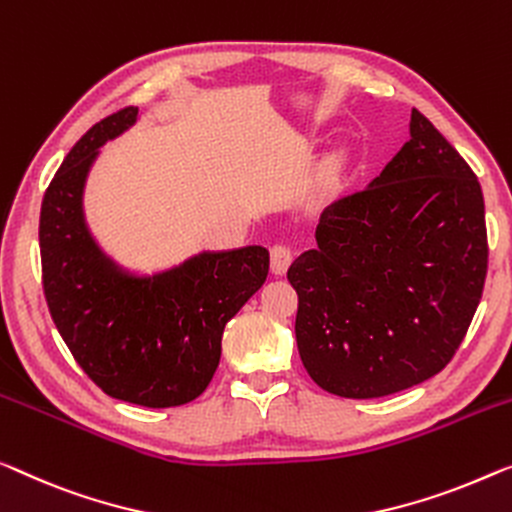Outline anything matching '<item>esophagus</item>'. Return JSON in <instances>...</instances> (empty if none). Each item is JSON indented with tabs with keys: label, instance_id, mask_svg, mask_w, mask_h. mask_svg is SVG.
I'll list each match as a JSON object with an SVG mask.
<instances>
[{
	"label": "esophagus",
	"instance_id": "esophagus-1",
	"mask_svg": "<svg viewBox=\"0 0 512 512\" xmlns=\"http://www.w3.org/2000/svg\"><path fill=\"white\" fill-rule=\"evenodd\" d=\"M294 259V248L289 243H273L271 246V269L273 273H285Z\"/></svg>",
	"mask_w": 512,
	"mask_h": 512
}]
</instances>
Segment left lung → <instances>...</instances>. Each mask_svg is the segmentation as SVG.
<instances>
[{"label":"left lung","mask_w":512,"mask_h":512,"mask_svg":"<svg viewBox=\"0 0 512 512\" xmlns=\"http://www.w3.org/2000/svg\"><path fill=\"white\" fill-rule=\"evenodd\" d=\"M409 133L370 186L322 213L317 248L287 271L301 361L342 398H381L444 370L483 296L476 174L418 110Z\"/></svg>","instance_id":"obj_1"}]
</instances>
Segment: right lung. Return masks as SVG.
<instances>
[{
  "mask_svg": "<svg viewBox=\"0 0 512 512\" xmlns=\"http://www.w3.org/2000/svg\"><path fill=\"white\" fill-rule=\"evenodd\" d=\"M135 117L137 108L117 110L68 151L43 195L38 243L52 322L80 368L110 398L163 409L209 386L225 324L264 285L269 253H204L151 280L124 276L98 253L82 186L96 149Z\"/></svg>",
  "mask_w": 512,
  "mask_h": 512,
  "instance_id": "right-lung-1",
  "label": "right lung"
}]
</instances>
